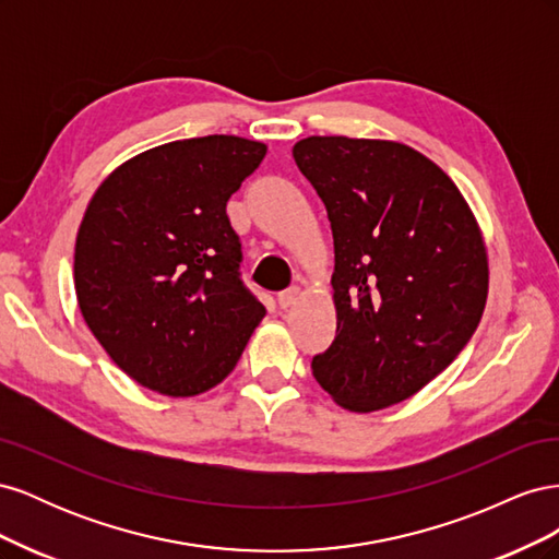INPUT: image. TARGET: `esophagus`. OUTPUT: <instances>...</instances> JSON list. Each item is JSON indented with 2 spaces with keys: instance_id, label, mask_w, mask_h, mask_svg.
<instances>
[{
  "instance_id": "34e87169",
  "label": "esophagus",
  "mask_w": 559,
  "mask_h": 559,
  "mask_svg": "<svg viewBox=\"0 0 559 559\" xmlns=\"http://www.w3.org/2000/svg\"><path fill=\"white\" fill-rule=\"evenodd\" d=\"M298 296H300V292H298V286H292V289H286V292L277 294V306H280L282 310H286V308H292V306H294V302L298 300Z\"/></svg>"
}]
</instances>
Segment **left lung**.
<instances>
[{
	"mask_svg": "<svg viewBox=\"0 0 559 559\" xmlns=\"http://www.w3.org/2000/svg\"><path fill=\"white\" fill-rule=\"evenodd\" d=\"M298 170L333 230L335 341L312 376L352 413L411 399L478 329L487 251L454 181L401 142L306 138Z\"/></svg>",
	"mask_w": 559,
	"mask_h": 559,
	"instance_id": "8db88e82",
	"label": "left lung"
}]
</instances>
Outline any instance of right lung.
<instances>
[{"label": "right lung", "instance_id": "obj_1", "mask_svg": "<svg viewBox=\"0 0 559 559\" xmlns=\"http://www.w3.org/2000/svg\"><path fill=\"white\" fill-rule=\"evenodd\" d=\"M267 146L235 134L179 140L126 160L79 226L74 289L111 361L165 396H195L242 357L265 308L240 280L226 202Z\"/></svg>", "mask_w": 559, "mask_h": 559}]
</instances>
